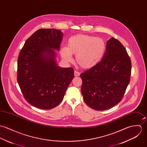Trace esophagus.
I'll return each mask as SVG.
<instances>
[{
    "instance_id": "esophagus-1",
    "label": "esophagus",
    "mask_w": 147,
    "mask_h": 147,
    "mask_svg": "<svg viewBox=\"0 0 147 147\" xmlns=\"http://www.w3.org/2000/svg\"><path fill=\"white\" fill-rule=\"evenodd\" d=\"M80 74H81V73L79 71H78L77 70H74V76H80Z\"/></svg>"
}]
</instances>
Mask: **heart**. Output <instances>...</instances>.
<instances>
[{
	"label": "heart",
	"mask_w": 147,
	"mask_h": 147,
	"mask_svg": "<svg viewBox=\"0 0 147 147\" xmlns=\"http://www.w3.org/2000/svg\"><path fill=\"white\" fill-rule=\"evenodd\" d=\"M105 51L106 44L102 38L80 34L69 38L67 47L61 49V55L67 62L72 61V55H76L79 65L83 69H91L99 63Z\"/></svg>",
	"instance_id": "obj_1"
}]
</instances>
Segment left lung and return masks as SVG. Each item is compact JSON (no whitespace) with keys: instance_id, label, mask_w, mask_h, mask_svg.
I'll list each match as a JSON object with an SVG mask.
<instances>
[{"instance_id":"8db88e82","label":"left lung","mask_w":147,"mask_h":147,"mask_svg":"<svg viewBox=\"0 0 147 147\" xmlns=\"http://www.w3.org/2000/svg\"><path fill=\"white\" fill-rule=\"evenodd\" d=\"M131 63L126 50L117 39L107 42L106 51L99 63L82 73L81 92L86 104L104 111L119 103L130 82Z\"/></svg>"}]
</instances>
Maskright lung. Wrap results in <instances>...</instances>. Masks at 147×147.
<instances>
[{"label":"right lung","instance_id":"obj_1","mask_svg":"<svg viewBox=\"0 0 147 147\" xmlns=\"http://www.w3.org/2000/svg\"><path fill=\"white\" fill-rule=\"evenodd\" d=\"M63 36L60 30L39 29L20 52L17 82L25 100L38 108L58 105L74 77L73 67H60L55 60L54 49H60Z\"/></svg>","mask_w":147,"mask_h":147}]
</instances>
